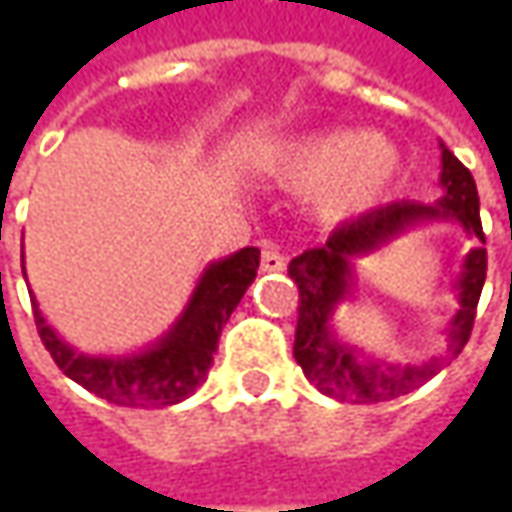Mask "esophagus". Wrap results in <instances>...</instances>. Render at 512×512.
I'll list each match as a JSON object with an SVG mask.
<instances>
[{"label": "esophagus", "mask_w": 512, "mask_h": 512, "mask_svg": "<svg viewBox=\"0 0 512 512\" xmlns=\"http://www.w3.org/2000/svg\"><path fill=\"white\" fill-rule=\"evenodd\" d=\"M287 267V259L276 250L273 245H265V250H262V270L265 273H282Z\"/></svg>", "instance_id": "obj_1"}]
</instances>
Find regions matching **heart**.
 I'll return each mask as SVG.
<instances>
[{
	"mask_svg": "<svg viewBox=\"0 0 512 512\" xmlns=\"http://www.w3.org/2000/svg\"><path fill=\"white\" fill-rule=\"evenodd\" d=\"M276 179L293 193H316L327 222H344L376 205L399 173V150L379 133L316 130L276 153Z\"/></svg>",
	"mask_w": 512,
	"mask_h": 512,
	"instance_id": "heart-1",
	"label": "heart"
}]
</instances>
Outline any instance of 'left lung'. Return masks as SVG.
<instances>
[{
  "mask_svg": "<svg viewBox=\"0 0 512 512\" xmlns=\"http://www.w3.org/2000/svg\"><path fill=\"white\" fill-rule=\"evenodd\" d=\"M439 148H442L439 182L444 196L436 205L393 202V205L376 207L359 219L336 227L325 245L310 247L287 267L290 279L299 285V322H296L293 356L305 370L307 382L316 384L325 396H333L339 402L376 404L399 399L404 393L422 387L427 379H433L442 370V364L462 353V347L470 339L476 305L487 276V250L482 246L471 248L454 283L460 307L451 320L448 347L442 357L419 365L387 363L344 343L332 330L335 307L352 298L355 262L403 235L410 226L424 221H459L471 238H479L484 245L476 182L470 170L450 150L444 145Z\"/></svg>",
  "mask_w": 512,
  "mask_h": 512,
  "instance_id": "obj_1",
  "label": "left lung"
}]
</instances>
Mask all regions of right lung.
<instances>
[{
    "label": "right lung",
    "instance_id": "obj_1",
    "mask_svg": "<svg viewBox=\"0 0 512 512\" xmlns=\"http://www.w3.org/2000/svg\"><path fill=\"white\" fill-rule=\"evenodd\" d=\"M256 270L259 247H242L233 256L210 262L168 333L136 353L88 356L73 350L33 299L36 330L59 370L99 399L122 407H170L193 396L207 379L222 327L253 285Z\"/></svg>",
    "mask_w": 512,
    "mask_h": 512
}]
</instances>
